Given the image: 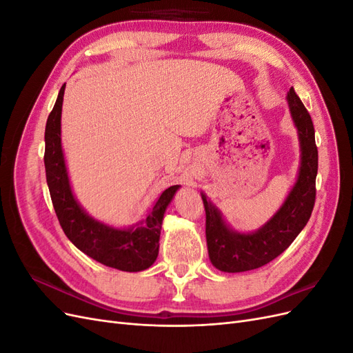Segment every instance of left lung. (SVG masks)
Segmentation results:
<instances>
[{
	"mask_svg": "<svg viewBox=\"0 0 353 353\" xmlns=\"http://www.w3.org/2000/svg\"><path fill=\"white\" fill-rule=\"evenodd\" d=\"M287 103L301 145V165L296 183L280 209L252 232L232 230L221 210L201 193L206 210V241L212 265L223 272H244L261 268L281 254L307 223L315 203L318 150L311 116L293 88Z\"/></svg>",
	"mask_w": 353,
	"mask_h": 353,
	"instance_id": "1",
	"label": "left lung"
}]
</instances>
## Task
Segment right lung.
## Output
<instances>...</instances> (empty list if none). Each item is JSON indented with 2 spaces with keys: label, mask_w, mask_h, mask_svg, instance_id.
Segmentation results:
<instances>
[{
  "label": "right lung",
  "mask_w": 353,
  "mask_h": 353,
  "mask_svg": "<svg viewBox=\"0 0 353 353\" xmlns=\"http://www.w3.org/2000/svg\"><path fill=\"white\" fill-rule=\"evenodd\" d=\"M63 85L46 126V174L56 215L66 237L94 261L110 268L138 272L154 263L165 210L181 185L166 188L145 218L128 228H116L90 216L74 197L61 147Z\"/></svg>",
  "instance_id": "1"
}]
</instances>
